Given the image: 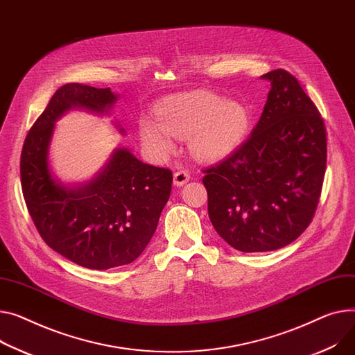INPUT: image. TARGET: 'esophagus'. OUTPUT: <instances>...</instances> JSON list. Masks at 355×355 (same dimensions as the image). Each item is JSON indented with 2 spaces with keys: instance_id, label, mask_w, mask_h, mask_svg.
Masks as SVG:
<instances>
[{
  "instance_id": "esophagus-1",
  "label": "esophagus",
  "mask_w": 355,
  "mask_h": 355,
  "mask_svg": "<svg viewBox=\"0 0 355 355\" xmlns=\"http://www.w3.org/2000/svg\"><path fill=\"white\" fill-rule=\"evenodd\" d=\"M190 181V175H188V173L187 171H182V170H180V171H177L175 174H174V185L175 187H182L185 182H188Z\"/></svg>"
}]
</instances>
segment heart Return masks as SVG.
I'll list each match as a JSON object with an SVG mask.
<instances>
[{
    "label": "heart",
    "mask_w": 355,
    "mask_h": 355,
    "mask_svg": "<svg viewBox=\"0 0 355 355\" xmlns=\"http://www.w3.org/2000/svg\"><path fill=\"white\" fill-rule=\"evenodd\" d=\"M155 115L157 120L141 118L138 134L146 150L161 159L175 151V137L190 138V150L198 159H220L239 147L250 125L244 104L204 89L165 97Z\"/></svg>",
    "instance_id": "1"
}]
</instances>
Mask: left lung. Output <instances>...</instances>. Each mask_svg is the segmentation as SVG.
Listing matches in <instances>:
<instances>
[{"instance_id":"left-lung-1","label":"left lung","mask_w":355,"mask_h":355,"mask_svg":"<svg viewBox=\"0 0 355 355\" xmlns=\"http://www.w3.org/2000/svg\"><path fill=\"white\" fill-rule=\"evenodd\" d=\"M261 80L271 89L258 124L202 178L212 225L243 252L278 250L300 237L314 217L327 162L324 120L297 78L274 69Z\"/></svg>"}]
</instances>
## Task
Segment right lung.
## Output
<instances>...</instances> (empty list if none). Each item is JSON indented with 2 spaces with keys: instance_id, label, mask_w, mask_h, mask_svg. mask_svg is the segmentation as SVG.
<instances>
[{
  "instance_id": "add662e5",
  "label": "right lung",
  "mask_w": 355,
  "mask_h": 355,
  "mask_svg": "<svg viewBox=\"0 0 355 355\" xmlns=\"http://www.w3.org/2000/svg\"><path fill=\"white\" fill-rule=\"evenodd\" d=\"M118 96L111 88L65 84L31 127L21 153V185L30 216L60 255L89 270L132 263L154 235L171 193L173 173L115 148L85 182L65 184L54 174L50 146L55 123L71 110L110 115ZM118 132L125 130L112 121Z\"/></svg>"
}]
</instances>
